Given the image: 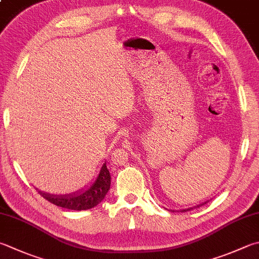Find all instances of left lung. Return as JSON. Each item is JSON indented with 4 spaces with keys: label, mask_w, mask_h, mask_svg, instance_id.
<instances>
[{
    "label": "left lung",
    "mask_w": 259,
    "mask_h": 259,
    "mask_svg": "<svg viewBox=\"0 0 259 259\" xmlns=\"http://www.w3.org/2000/svg\"><path fill=\"white\" fill-rule=\"evenodd\" d=\"M208 201H206V202H204V203H202V204H199V205H196V206H194V207H188V208H184V209H180V212H187V211H192L193 208H197V207H201L202 205H204V204H206Z\"/></svg>",
    "instance_id": "obj_1"
}]
</instances>
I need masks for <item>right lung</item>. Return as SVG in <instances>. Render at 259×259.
Wrapping results in <instances>:
<instances>
[{
    "instance_id": "add662e5",
    "label": "right lung",
    "mask_w": 259,
    "mask_h": 259,
    "mask_svg": "<svg viewBox=\"0 0 259 259\" xmlns=\"http://www.w3.org/2000/svg\"><path fill=\"white\" fill-rule=\"evenodd\" d=\"M110 174L107 169L106 162L101 165L98 177L92 183L89 187L76 190L70 194H50L46 192L38 190L39 194L48 202H51L60 207L67 209H74V211H83L98 205V204L105 198L106 194L110 188Z\"/></svg>"
}]
</instances>
